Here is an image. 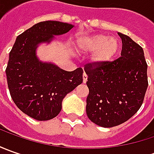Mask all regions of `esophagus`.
I'll return each mask as SVG.
<instances>
[{"instance_id": "esophagus-1", "label": "esophagus", "mask_w": 154, "mask_h": 154, "mask_svg": "<svg viewBox=\"0 0 154 154\" xmlns=\"http://www.w3.org/2000/svg\"><path fill=\"white\" fill-rule=\"evenodd\" d=\"M83 83H86V80H87V75L86 74V73H84L83 74Z\"/></svg>"}]
</instances>
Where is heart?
<instances>
[{
  "mask_svg": "<svg viewBox=\"0 0 154 154\" xmlns=\"http://www.w3.org/2000/svg\"><path fill=\"white\" fill-rule=\"evenodd\" d=\"M77 48L80 52H93L91 56L92 64L95 66H103L111 61L116 55L120 44L115 37L97 34L79 39Z\"/></svg>",
  "mask_w": 154,
  "mask_h": 154,
  "instance_id": "1",
  "label": "heart"
}]
</instances>
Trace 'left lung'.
Listing matches in <instances>:
<instances>
[{
    "mask_svg": "<svg viewBox=\"0 0 154 154\" xmlns=\"http://www.w3.org/2000/svg\"><path fill=\"white\" fill-rule=\"evenodd\" d=\"M122 38L121 56L103 66L85 65L86 115L100 127L111 128L128 121L140 108L148 86L143 49L127 35Z\"/></svg>",
    "mask_w": 154,
    "mask_h": 154,
    "instance_id": "obj_1",
    "label": "left lung"
}]
</instances>
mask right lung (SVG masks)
I'll list each match as a JSON object with an SVG mask.
<instances>
[{
	"label": "right lung",
	"instance_id": "1",
	"mask_svg": "<svg viewBox=\"0 0 154 154\" xmlns=\"http://www.w3.org/2000/svg\"><path fill=\"white\" fill-rule=\"evenodd\" d=\"M73 27L60 21L39 22L17 37L9 53L6 74L10 95L22 112L38 121L56 117L62 99L83 81L81 68L68 72L36 56L39 44H49L54 35L67 33Z\"/></svg>",
	"mask_w": 154,
	"mask_h": 154
}]
</instances>
